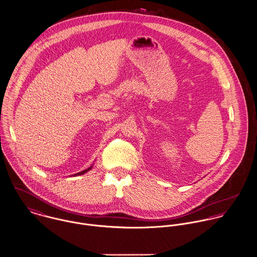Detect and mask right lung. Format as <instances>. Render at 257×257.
Returning a JSON list of instances; mask_svg holds the SVG:
<instances>
[{
    "label": "right lung",
    "instance_id": "1",
    "mask_svg": "<svg viewBox=\"0 0 257 257\" xmlns=\"http://www.w3.org/2000/svg\"><path fill=\"white\" fill-rule=\"evenodd\" d=\"M92 169V166L90 167V168H88L87 170H85V171H81V172H79V173H76L75 175H82V174H84V173H86V171H90Z\"/></svg>",
    "mask_w": 257,
    "mask_h": 257
}]
</instances>
